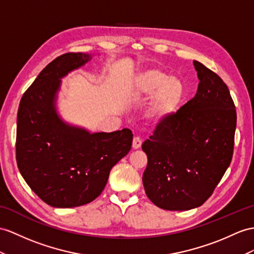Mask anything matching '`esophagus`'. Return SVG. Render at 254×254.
<instances>
[{
	"label": "esophagus",
	"instance_id": "1",
	"mask_svg": "<svg viewBox=\"0 0 254 254\" xmlns=\"http://www.w3.org/2000/svg\"><path fill=\"white\" fill-rule=\"evenodd\" d=\"M142 144V140L139 137H134L133 141H132V148L133 150H137V148L141 147Z\"/></svg>",
	"mask_w": 254,
	"mask_h": 254
}]
</instances>
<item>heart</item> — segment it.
<instances>
[{
	"label": "heart",
	"instance_id": "b5f03b06",
	"mask_svg": "<svg viewBox=\"0 0 254 254\" xmlns=\"http://www.w3.org/2000/svg\"><path fill=\"white\" fill-rule=\"evenodd\" d=\"M131 94L140 99L151 97L145 111L146 119L154 123H163L170 119L180 107L185 96V85L181 78L152 67L138 74Z\"/></svg>",
	"mask_w": 254,
	"mask_h": 254
}]
</instances>
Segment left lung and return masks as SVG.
<instances>
[{"label": "left lung", "instance_id": "obj_1", "mask_svg": "<svg viewBox=\"0 0 254 254\" xmlns=\"http://www.w3.org/2000/svg\"><path fill=\"white\" fill-rule=\"evenodd\" d=\"M199 79L195 97L159 123L142 150V181L157 207L183 211L201 206L231 164L237 115L226 84L194 60Z\"/></svg>", "mask_w": 254, "mask_h": 254}]
</instances>
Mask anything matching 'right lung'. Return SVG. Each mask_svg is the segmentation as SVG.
<instances>
[{
  "instance_id": "obj_1",
  "label": "right lung",
  "mask_w": 254,
  "mask_h": 254,
  "mask_svg": "<svg viewBox=\"0 0 254 254\" xmlns=\"http://www.w3.org/2000/svg\"><path fill=\"white\" fill-rule=\"evenodd\" d=\"M90 59L91 55L83 53L59 56L41 71L18 109V168L31 190L55 208L78 207L96 199L112 167L132 144L127 128L91 133L64 122L57 112L61 78Z\"/></svg>"
}]
</instances>
